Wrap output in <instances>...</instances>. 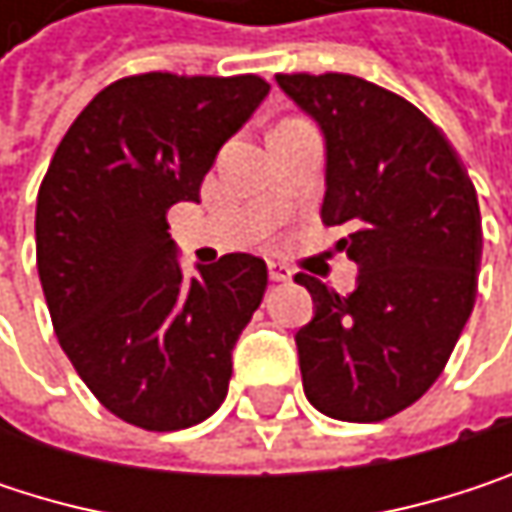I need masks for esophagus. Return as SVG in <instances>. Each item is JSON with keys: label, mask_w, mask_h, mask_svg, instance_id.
<instances>
[{"label": "esophagus", "mask_w": 512, "mask_h": 512, "mask_svg": "<svg viewBox=\"0 0 512 512\" xmlns=\"http://www.w3.org/2000/svg\"><path fill=\"white\" fill-rule=\"evenodd\" d=\"M269 278H272V281H287V278H290V269H287L284 263L269 260Z\"/></svg>", "instance_id": "34e87169"}]
</instances>
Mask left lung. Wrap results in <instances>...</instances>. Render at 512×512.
<instances>
[{
	"label": "left lung",
	"mask_w": 512,
	"mask_h": 512,
	"mask_svg": "<svg viewBox=\"0 0 512 512\" xmlns=\"http://www.w3.org/2000/svg\"><path fill=\"white\" fill-rule=\"evenodd\" d=\"M275 82L323 133L320 219L347 228L335 249L358 263L347 296L296 275L314 299L311 323L296 332L302 388L329 418L385 421L439 379L471 317L483 252L477 192L409 100L350 73Z\"/></svg>",
	"instance_id": "1"
}]
</instances>
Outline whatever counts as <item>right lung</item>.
Listing matches in <instances>:
<instances>
[{"label": "right lung", "instance_id": "1", "mask_svg": "<svg viewBox=\"0 0 512 512\" xmlns=\"http://www.w3.org/2000/svg\"><path fill=\"white\" fill-rule=\"evenodd\" d=\"M269 94L260 76L142 73L70 124L38 192V275L61 350L121 421L171 433L210 418L266 290L255 255L183 275L165 213L198 201L222 145Z\"/></svg>", "mask_w": 512, "mask_h": 512}]
</instances>
